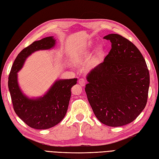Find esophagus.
I'll use <instances>...</instances> for the list:
<instances>
[{
  "instance_id": "1",
  "label": "esophagus",
  "mask_w": 159,
  "mask_h": 159,
  "mask_svg": "<svg viewBox=\"0 0 159 159\" xmlns=\"http://www.w3.org/2000/svg\"><path fill=\"white\" fill-rule=\"evenodd\" d=\"M79 84L81 85V86H82V87H84V85L86 84L87 81H86V80L84 79H80L79 80Z\"/></svg>"
}]
</instances>
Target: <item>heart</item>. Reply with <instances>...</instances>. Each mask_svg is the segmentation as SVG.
I'll return each mask as SVG.
<instances>
[{
    "label": "heart",
    "instance_id": "obj_1",
    "mask_svg": "<svg viewBox=\"0 0 159 159\" xmlns=\"http://www.w3.org/2000/svg\"><path fill=\"white\" fill-rule=\"evenodd\" d=\"M83 52H84V51H81L78 54H77V56H80V55H82L83 54Z\"/></svg>",
    "mask_w": 159,
    "mask_h": 159
}]
</instances>
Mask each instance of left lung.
<instances>
[{"label":"left lung","instance_id":"8db88e82","mask_svg":"<svg viewBox=\"0 0 159 159\" xmlns=\"http://www.w3.org/2000/svg\"><path fill=\"white\" fill-rule=\"evenodd\" d=\"M103 38L110 41L111 49L88 75L85 92L97 118L119 127L131 123L144 109L149 71L143 56L129 40L114 34Z\"/></svg>","mask_w":159,"mask_h":159}]
</instances>
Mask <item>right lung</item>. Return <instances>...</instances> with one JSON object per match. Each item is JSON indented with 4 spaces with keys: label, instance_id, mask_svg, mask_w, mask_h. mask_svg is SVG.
I'll return each instance as SVG.
<instances>
[{
    "label": "right lung",
    "instance_id": "obj_1",
    "mask_svg": "<svg viewBox=\"0 0 159 159\" xmlns=\"http://www.w3.org/2000/svg\"><path fill=\"white\" fill-rule=\"evenodd\" d=\"M55 41L52 37H47L24 48L15 60L9 73L8 86L14 111L27 125L34 129L50 128L63 120L70 99L71 88L76 84L77 79L57 80L46 95L37 99L27 98L20 91L17 73L27 57L35 51L52 48Z\"/></svg>",
    "mask_w": 159,
    "mask_h": 159
}]
</instances>
